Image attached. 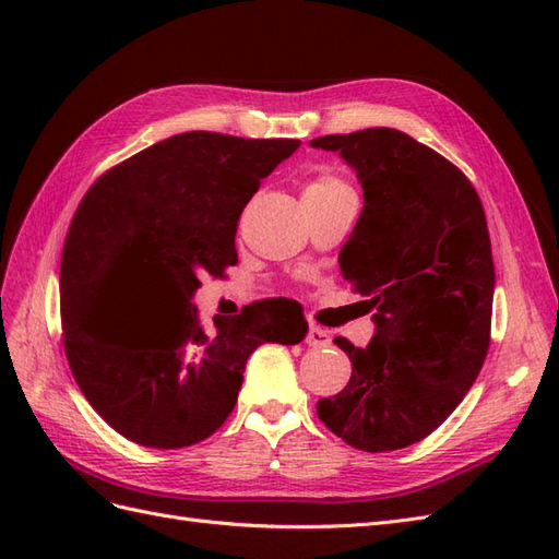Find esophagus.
Wrapping results in <instances>:
<instances>
[{"mask_svg": "<svg viewBox=\"0 0 559 559\" xmlns=\"http://www.w3.org/2000/svg\"><path fill=\"white\" fill-rule=\"evenodd\" d=\"M306 343L310 345V347H329L331 345V333L326 331V329H321V326H310V331H308V337H306Z\"/></svg>", "mask_w": 559, "mask_h": 559, "instance_id": "esophagus-1", "label": "esophagus"}]
</instances>
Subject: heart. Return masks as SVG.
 Segmentation results:
<instances>
[{
    "instance_id": "1",
    "label": "heart",
    "mask_w": 559,
    "mask_h": 559,
    "mask_svg": "<svg viewBox=\"0 0 559 559\" xmlns=\"http://www.w3.org/2000/svg\"><path fill=\"white\" fill-rule=\"evenodd\" d=\"M345 191H352V186L335 173H317L308 183H306V191H302V195H306V200H321V198H331V195H337V193H345Z\"/></svg>"
}]
</instances>
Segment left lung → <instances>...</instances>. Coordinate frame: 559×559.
I'll use <instances>...</instances> for the list:
<instances>
[{
	"label": "left lung",
	"mask_w": 559,
	"mask_h": 559,
	"mask_svg": "<svg viewBox=\"0 0 559 559\" xmlns=\"http://www.w3.org/2000/svg\"><path fill=\"white\" fill-rule=\"evenodd\" d=\"M364 186V212L341 273L376 310L366 349L347 337L352 378L317 415L366 452L408 448L462 403L489 349L495 263L483 202L468 177L394 128L326 134Z\"/></svg>",
	"instance_id": "1"
}]
</instances>
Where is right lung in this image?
I'll list each match as a JSON object with an SVG mask.
<instances>
[{
	"mask_svg": "<svg viewBox=\"0 0 559 559\" xmlns=\"http://www.w3.org/2000/svg\"><path fill=\"white\" fill-rule=\"evenodd\" d=\"M298 144L175 134L114 165L79 202L60 261L62 345L83 396L128 441L158 450L205 441L233 413L249 354L308 335L306 317L280 298L216 317L214 331L198 324L191 302L202 275L224 277L238 263L245 205ZM130 258L170 281L182 310L160 336L114 342L90 324Z\"/></svg>",
	"mask_w": 559,
	"mask_h": 559,
	"instance_id": "obj_1",
	"label": "right lung"
}]
</instances>
